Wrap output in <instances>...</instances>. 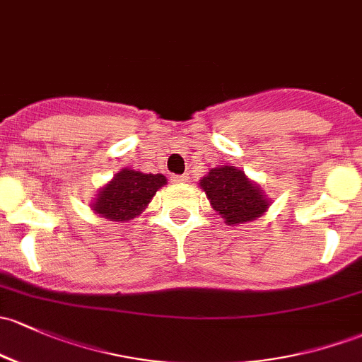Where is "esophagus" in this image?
<instances>
[{"instance_id": "esophagus-1", "label": "esophagus", "mask_w": 362, "mask_h": 362, "mask_svg": "<svg viewBox=\"0 0 362 362\" xmlns=\"http://www.w3.org/2000/svg\"><path fill=\"white\" fill-rule=\"evenodd\" d=\"M170 180L173 182V184H185V182L189 180L187 175H171Z\"/></svg>"}]
</instances>
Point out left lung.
I'll use <instances>...</instances> for the list:
<instances>
[{
  "mask_svg": "<svg viewBox=\"0 0 362 362\" xmlns=\"http://www.w3.org/2000/svg\"><path fill=\"white\" fill-rule=\"evenodd\" d=\"M199 184L211 206L229 226L251 222L269 208L267 197H264L258 185L250 182L246 175L234 166L210 170Z\"/></svg>",
  "mask_w": 362,
  "mask_h": 362,
  "instance_id": "left-lung-1",
  "label": "left lung"
}]
</instances>
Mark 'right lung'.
Listing matches in <instances>:
<instances>
[{
    "label": "right lung",
    "instance_id": "add662e5",
    "mask_svg": "<svg viewBox=\"0 0 362 362\" xmlns=\"http://www.w3.org/2000/svg\"><path fill=\"white\" fill-rule=\"evenodd\" d=\"M165 184L166 178L161 173H140L124 168L102 189L93 210L114 222H127L139 215Z\"/></svg>",
    "mask_w": 362,
    "mask_h": 362
}]
</instances>
